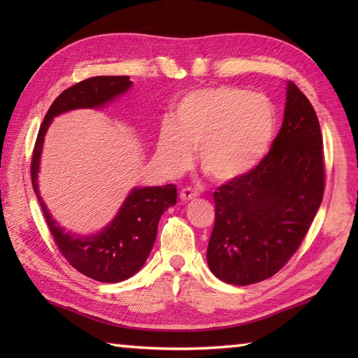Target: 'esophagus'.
I'll return each mask as SVG.
<instances>
[{
  "instance_id": "obj_1",
  "label": "esophagus",
  "mask_w": 358,
  "mask_h": 358,
  "mask_svg": "<svg viewBox=\"0 0 358 358\" xmlns=\"http://www.w3.org/2000/svg\"><path fill=\"white\" fill-rule=\"evenodd\" d=\"M196 196H199V192L194 191V189H191V187L181 189V192H180V199H181V201H185V203L195 200Z\"/></svg>"
}]
</instances>
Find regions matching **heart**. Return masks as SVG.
I'll return each instance as SVG.
<instances>
[{
	"mask_svg": "<svg viewBox=\"0 0 358 358\" xmlns=\"http://www.w3.org/2000/svg\"><path fill=\"white\" fill-rule=\"evenodd\" d=\"M277 113L262 94L235 86L192 90L159 129L157 157L177 175L196 149L201 169L222 183L246 177L263 162L275 135Z\"/></svg>",
	"mask_w": 358,
	"mask_h": 358,
	"instance_id": "1",
	"label": "heart"
}]
</instances>
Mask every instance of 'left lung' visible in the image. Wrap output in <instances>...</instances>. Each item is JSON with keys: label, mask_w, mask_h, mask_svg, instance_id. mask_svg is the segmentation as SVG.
Instances as JSON below:
<instances>
[{"label": "left lung", "mask_w": 358, "mask_h": 358, "mask_svg": "<svg viewBox=\"0 0 358 358\" xmlns=\"http://www.w3.org/2000/svg\"><path fill=\"white\" fill-rule=\"evenodd\" d=\"M324 191L323 138L317 113L292 81L283 124L269 154L246 177L214 194L215 224L208 264L224 283L272 277L301 245Z\"/></svg>", "instance_id": "1"}]
</instances>
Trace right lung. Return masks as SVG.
I'll list each match as a JSON object with an SVG mask.
<instances>
[{"instance_id": "right-lung-1", "label": "right lung", "mask_w": 358, "mask_h": 358, "mask_svg": "<svg viewBox=\"0 0 358 358\" xmlns=\"http://www.w3.org/2000/svg\"><path fill=\"white\" fill-rule=\"evenodd\" d=\"M131 86L129 77H94L66 89L45 113L30 166L35 195L58 249L78 272L103 283H118L143 268L155 243L159 218L177 203V187H134L108 226L96 234L81 235L66 231L52 217L41 199L38 172L44 136L53 118L69 110L104 108L126 94Z\"/></svg>"}]
</instances>
